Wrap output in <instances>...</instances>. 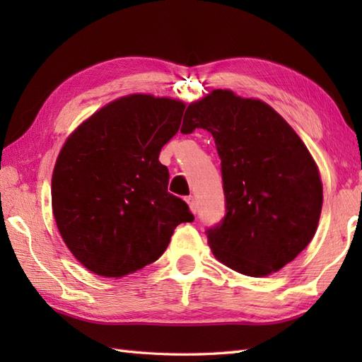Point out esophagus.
I'll use <instances>...</instances> for the list:
<instances>
[{
  "label": "esophagus",
  "mask_w": 362,
  "mask_h": 362,
  "mask_svg": "<svg viewBox=\"0 0 362 362\" xmlns=\"http://www.w3.org/2000/svg\"><path fill=\"white\" fill-rule=\"evenodd\" d=\"M185 201L188 202V205H189V209H191V211L193 213H196L197 211V204H196V199L193 197V196H188Z\"/></svg>",
  "instance_id": "1"
}]
</instances>
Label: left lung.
Here are the masks:
<instances>
[{
  "mask_svg": "<svg viewBox=\"0 0 362 362\" xmlns=\"http://www.w3.org/2000/svg\"><path fill=\"white\" fill-rule=\"evenodd\" d=\"M209 130L221 158L226 214L206 228L221 263L264 276L291 263L313 240L322 182L303 141L272 107L214 90L188 105L182 134Z\"/></svg>",
  "mask_w": 362,
  "mask_h": 362,
  "instance_id": "obj_1",
  "label": "left lung"
}]
</instances>
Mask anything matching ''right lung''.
I'll use <instances>...</instances> for the list:
<instances>
[{
    "mask_svg": "<svg viewBox=\"0 0 362 362\" xmlns=\"http://www.w3.org/2000/svg\"><path fill=\"white\" fill-rule=\"evenodd\" d=\"M185 104L130 95L103 107L60 151L52 213L66 247L88 271L122 276L158 259L174 228L193 222L168 193L163 146L179 132Z\"/></svg>",
    "mask_w": 362,
    "mask_h": 362,
    "instance_id": "1",
    "label": "right lung"
}]
</instances>
